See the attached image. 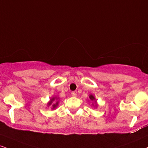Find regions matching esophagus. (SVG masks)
I'll return each mask as SVG.
<instances>
[{
	"mask_svg": "<svg viewBox=\"0 0 148 148\" xmlns=\"http://www.w3.org/2000/svg\"><path fill=\"white\" fill-rule=\"evenodd\" d=\"M71 94H72V97H76V93L75 92H72V93H71Z\"/></svg>",
	"mask_w": 148,
	"mask_h": 148,
	"instance_id": "obj_1",
	"label": "esophagus"
}]
</instances>
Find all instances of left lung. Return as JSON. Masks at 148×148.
<instances>
[{
  "label": "left lung",
  "instance_id": "obj_1",
  "mask_svg": "<svg viewBox=\"0 0 148 148\" xmlns=\"http://www.w3.org/2000/svg\"><path fill=\"white\" fill-rule=\"evenodd\" d=\"M89 98H90V100L92 101H94V102L95 103V106L97 107V101H96V99H95V97H94V96L92 95V94H90V97H89Z\"/></svg>",
  "mask_w": 148,
  "mask_h": 148
}]
</instances>
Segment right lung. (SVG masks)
I'll use <instances>...</instances> for the list:
<instances>
[{
	"label": "right lung",
	"mask_w": 148,
	"mask_h": 148,
	"mask_svg": "<svg viewBox=\"0 0 148 148\" xmlns=\"http://www.w3.org/2000/svg\"><path fill=\"white\" fill-rule=\"evenodd\" d=\"M58 98L57 97H52L51 99H50V101H49L47 103L48 106H51L52 104V109H55L56 108L58 104Z\"/></svg>",
	"instance_id": "right-lung-1"
}]
</instances>
